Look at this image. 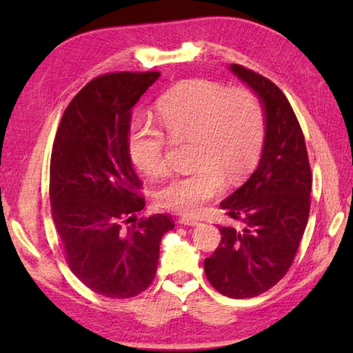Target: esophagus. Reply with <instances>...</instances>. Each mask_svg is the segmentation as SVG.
Here are the masks:
<instances>
[{
	"label": "esophagus",
	"instance_id": "34e87169",
	"mask_svg": "<svg viewBox=\"0 0 353 353\" xmlns=\"http://www.w3.org/2000/svg\"><path fill=\"white\" fill-rule=\"evenodd\" d=\"M179 223L186 224V226H197L199 220L192 219V216H182V219H179Z\"/></svg>",
	"mask_w": 353,
	"mask_h": 353
}]
</instances>
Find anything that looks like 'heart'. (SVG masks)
<instances>
[{"label": "heart", "mask_w": 353, "mask_h": 353, "mask_svg": "<svg viewBox=\"0 0 353 353\" xmlns=\"http://www.w3.org/2000/svg\"><path fill=\"white\" fill-rule=\"evenodd\" d=\"M157 119L172 142L191 139L196 170L171 177L156 192V203L168 211L199 215L219 197L224 177L235 182L256 161L264 137V110L249 88L226 89L208 80L176 86L157 103ZM167 138L152 123L130 130L132 162L147 177H159Z\"/></svg>", "instance_id": "1"}]
</instances>
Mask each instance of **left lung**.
<instances>
[{
    "instance_id": "8db88e82",
    "label": "left lung",
    "mask_w": 353,
    "mask_h": 353,
    "mask_svg": "<svg viewBox=\"0 0 353 353\" xmlns=\"http://www.w3.org/2000/svg\"><path fill=\"white\" fill-rule=\"evenodd\" d=\"M229 71L259 99L265 134L256 170L220 203L241 226H219L221 243L205 259V273L221 294L247 299L274 287L291 267L308 223L312 179L287 97L261 74L239 65Z\"/></svg>"
}]
</instances>
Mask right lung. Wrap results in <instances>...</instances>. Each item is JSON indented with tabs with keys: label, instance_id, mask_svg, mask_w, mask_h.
Instances as JSON below:
<instances>
[{
	"label": "right lung",
	"instance_id": "add662e5",
	"mask_svg": "<svg viewBox=\"0 0 353 353\" xmlns=\"http://www.w3.org/2000/svg\"><path fill=\"white\" fill-rule=\"evenodd\" d=\"M159 72L97 77L74 97L56 133L50 163L51 215L71 272L112 299L153 282L159 244L174 229L154 214L124 228L145 201L129 156L130 110Z\"/></svg>",
	"mask_w": 353,
	"mask_h": 353
}]
</instances>
